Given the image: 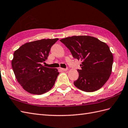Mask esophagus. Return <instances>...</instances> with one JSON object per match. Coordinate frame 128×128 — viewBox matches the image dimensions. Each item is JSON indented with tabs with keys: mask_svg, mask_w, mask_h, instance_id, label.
<instances>
[{
	"mask_svg": "<svg viewBox=\"0 0 128 128\" xmlns=\"http://www.w3.org/2000/svg\"><path fill=\"white\" fill-rule=\"evenodd\" d=\"M60 69H61V70H62V71H67V70H68V68H60Z\"/></svg>",
	"mask_w": 128,
	"mask_h": 128,
	"instance_id": "1",
	"label": "esophagus"
}]
</instances>
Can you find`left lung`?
Returning a JSON list of instances; mask_svg holds the SVG:
<instances>
[{"mask_svg": "<svg viewBox=\"0 0 128 128\" xmlns=\"http://www.w3.org/2000/svg\"><path fill=\"white\" fill-rule=\"evenodd\" d=\"M60 41L69 49L74 58L82 61L78 78L74 83L86 92L100 89L109 80L112 71L113 55L108 45L89 36H72Z\"/></svg>", "mask_w": 128, "mask_h": 128, "instance_id": "8db88e82", "label": "left lung"}]
</instances>
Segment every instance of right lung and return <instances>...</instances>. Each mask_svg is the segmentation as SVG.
Here are the masks:
<instances>
[{"mask_svg":"<svg viewBox=\"0 0 128 128\" xmlns=\"http://www.w3.org/2000/svg\"><path fill=\"white\" fill-rule=\"evenodd\" d=\"M58 40L42 39L28 42L14 51L12 67L18 82L27 92L42 94L54 86L60 72L57 68L42 65L48 56L50 49Z\"/></svg>","mask_w":128,"mask_h":128,"instance_id":"add662e5","label":"right lung"}]
</instances>
